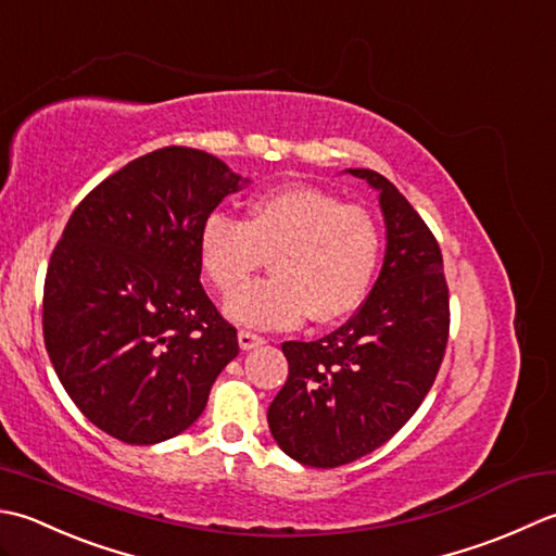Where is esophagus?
Listing matches in <instances>:
<instances>
[{
	"label": "esophagus",
	"mask_w": 556,
	"mask_h": 556,
	"mask_svg": "<svg viewBox=\"0 0 556 556\" xmlns=\"http://www.w3.org/2000/svg\"><path fill=\"white\" fill-rule=\"evenodd\" d=\"M237 341H240V348H242V350H254V348H258V345H264L266 338L254 333V331H247V328H242V331L237 333Z\"/></svg>",
	"instance_id": "34e87169"
}]
</instances>
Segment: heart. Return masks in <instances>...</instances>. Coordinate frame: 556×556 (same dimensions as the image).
Here are the masks:
<instances>
[{
	"label": "heart",
	"instance_id": "1",
	"mask_svg": "<svg viewBox=\"0 0 556 556\" xmlns=\"http://www.w3.org/2000/svg\"><path fill=\"white\" fill-rule=\"evenodd\" d=\"M381 252V228L365 206L307 185L254 197L244 223L215 211L199 230L201 268L225 298L271 256L275 276L225 304L230 319L262 328L348 319L367 300Z\"/></svg>",
	"mask_w": 556,
	"mask_h": 556
}]
</instances>
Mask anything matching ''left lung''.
<instances>
[{"mask_svg": "<svg viewBox=\"0 0 556 556\" xmlns=\"http://www.w3.org/2000/svg\"><path fill=\"white\" fill-rule=\"evenodd\" d=\"M350 175L379 191L387 256L369 298L319 341H288V381L268 427L290 458L338 468L387 444L432 389L448 343V286L432 230L374 169Z\"/></svg>", "mask_w": 556, "mask_h": 556, "instance_id": "obj_1", "label": "left lung"}]
</instances>
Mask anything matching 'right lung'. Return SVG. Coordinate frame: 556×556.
Returning <instances> with one entry per match:
<instances>
[{"label": "right lung", "instance_id": "obj_1", "mask_svg": "<svg viewBox=\"0 0 556 556\" xmlns=\"http://www.w3.org/2000/svg\"><path fill=\"white\" fill-rule=\"evenodd\" d=\"M237 185L218 157L165 146L90 189L50 256V362L78 410L124 444L194 425L240 353L199 280L201 223Z\"/></svg>", "mask_w": 556, "mask_h": 556}]
</instances>
